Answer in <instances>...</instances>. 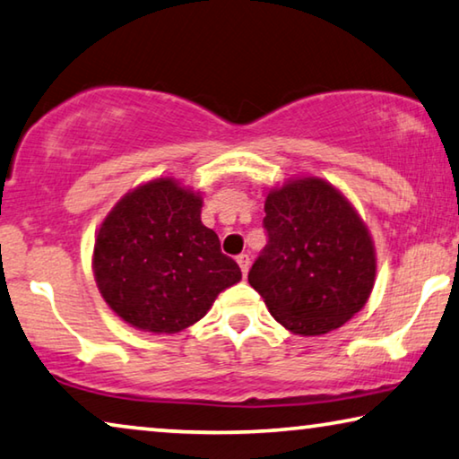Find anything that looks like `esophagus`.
<instances>
[{
  "label": "esophagus",
  "instance_id": "esophagus-1",
  "mask_svg": "<svg viewBox=\"0 0 459 459\" xmlns=\"http://www.w3.org/2000/svg\"><path fill=\"white\" fill-rule=\"evenodd\" d=\"M237 264H238V268H241L243 276H247V272H249V265H251L247 253H241V255H237Z\"/></svg>",
  "mask_w": 459,
  "mask_h": 459
}]
</instances>
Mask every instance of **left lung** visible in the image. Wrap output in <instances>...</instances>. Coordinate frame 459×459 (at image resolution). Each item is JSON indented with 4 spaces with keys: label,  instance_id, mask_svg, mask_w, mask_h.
I'll use <instances>...</instances> for the list:
<instances>
[{
    "label": "left lung",
    "instance_id": "8db88e82",
    "mask_svg": "<svg viewBox=\"0 0 459 459\" xmlns=\"http://www.w3.org/2000/svg\"><path fill=\"white\" fill-rule=\"evenodd\" d=\"M268 245L249 284L272 317L299 336H321L365 307L375 284L373 238L340 191L319 177H299L265 197Z\"/></svg>",
    "mask_w": 459,
    "mask_h": 459
}]
</instances>
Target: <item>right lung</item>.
<instances>
[{
    "mask_svg": "<svg viewBox=\"0 0 459 459\" xmlns=\"http://www.w3.org/2000/svg\"><path fill=\"white\" fill-rule=\"evenodd\" d=\"M200 194L170 177L135 187L108 212L94 241V280L107 305L142 332L177 333L241 280L235 259L202 224Z\"/></svg>",
    "mask_w": 459,
    "mask_h": 459,
    "instance_id": "1",
    "label": "right lung"
}]
</instances>
